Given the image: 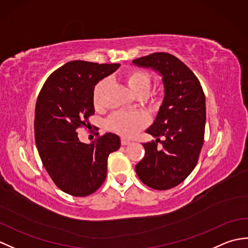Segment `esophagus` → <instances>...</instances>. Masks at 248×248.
I'll list each match as a JSON object with an SVG mask.
<instances>
[{
  "mask_svg": "<svg viewBox=\"0 0 248 248\" xmlns=\"http://www.w3.org/2000/svg\"><path fill=\"white\" fill-rule=\"evenodd\" d=\"M131 143V141L129 140H127V139H121V145L123 146H125V145H129Z\"/></svg>",
  "mask_w": 248,
  "mask_h": 248,
  "instance_id": "34e87169",
  "label": "esophagus"
}]
</instances>
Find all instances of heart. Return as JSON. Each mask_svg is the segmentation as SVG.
<instances>
[{"label": "heart", "mask_w": 248, "mask_h": 248, "mask_svg": "<svg viewBox=\"0 0 248 248\" xmlns=\"http://www.w3.org/2000/svg\"><path fill=\"white\" fill-rule=\"evenodd\" d=\"M121 78H123V81L129 87L130 91L132 92V93L138 97H141L147 93L151 85V78L148 73L141 69H135V68L124 71L123 75H121ZM105 86H107V81L101 80L93 87V102L94 107H98L100 102H101V96ZM146 101L149 104H155L157 101L156 93H154L147 94ZM146 124L147 119L145 116L136 112L115 113L108 119L107 123L109 130L120 135L127 136V138L134 135L138 131L144 128Z\"/></svg>", "instance_id": "1"}]
</instances>
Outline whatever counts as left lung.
<instances>
[{"label": "left lung", "instance_id": "obj_1", "mask_svg": "<svg viewBox=\"0 0 248 248\" xmlns=\"http://www.w3.org/2000/svg\"><path fill=\"white\" fill-rule=\"evenodd\" d=\"M133 62L151 67L163 77L164 100L146 131L156 140L143 144L145 156L135 170L147 186L164 191L183 182L197 165L204 140V93L194 72L170 53L156 52Z\"/></svg>", "mask_w": 248, "mask_h": 248}]
</instances>
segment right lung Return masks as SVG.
<instances>
[{
	"mask_svg": "<svg viewBox=\"0 0 248 248\" xmlns=\"http://www.w3.org/2000/svg\"><path fill=\"white\" fill-rule=\"evenodd\" d=\"M119 66L69 62L51 73L37 98L34 129L39 156L55 186L72 196H88L102 186L108 157L120 147L116 134L85 144L77 133L78 128L91 127L94 85Z\"/></svg>",
	"mask_w": 248,
	"mask_h": 248,
	"instance_id": "right-lung-1",
	"label": "right lung"
}]
</instances>
